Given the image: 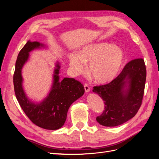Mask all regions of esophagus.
Segmentation results:
<instances>
[{"mask_svg":"<svg viewBox=\"0 0 159 159\" xmlns=\"http://www.w3.org/2000/svg\"><path fill=\"white\" fill-rule=\"evenodd\" d=\"M84 89H85V92H89V91H90L89 86L88 84H84Z\"/></svg>","mask_w":159,"mask_h":159,"instance_id":"34e87169","label":"esophagus"}]
</instances>
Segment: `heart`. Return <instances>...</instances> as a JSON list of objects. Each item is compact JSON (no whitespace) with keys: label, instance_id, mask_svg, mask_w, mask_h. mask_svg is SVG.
I'll list each match as a JSON object with an SVG mask.
<instances>
[{"label":"heart","instance_id":"heart-1","mask_svg":"<svg viewBox=\"0 0 159 159\" xmlns=\"http://www.w3.org/2000/svg\"><path fill=\"white\" fill-rule=\"evenodd\" d=\"M125 61L122 48L107 42L92 43L85 45L78 53L69 55L70 70L74 75L82 74L85 63L89 62L88 74L99 84L113 80L121 70Z\"/></svg>","mask_w":159,"mask_h":159}]
</instances>
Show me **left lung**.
I'll list each match as a JSON object with an SVG mask.
<instances>
[{"label":"left lung","instance_id":"obj_1","mask_svg":"<svg viewBox=\"0 0 159 159\" xmlns=\"http://www.w3.org/2000/svg\"><path fill=\"white\" fill-rule=\"evenodd\" d=\"M147 70L142 58L127 63L110 83L93 87L103 100L105 109L97 121L103 126L115 127L133 118L140 108L145 90Z\"/></svg>","mask_w":159,"mask_h":159}]
</instances>
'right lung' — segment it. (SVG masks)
Segmentation results:
<instances>
[{"label":"right lung","instance_id":"right-lung-1","mask_svg":"<svg viewBox=\"0 0 159 159\" xmlns=\"http://www.w3.org/2000/svg\"><path fill=\"white\" fill-rule=\"evenodd\" d=\"M42 48L46 46L29 40L19 52L13 77L14 92L21 108L34 124L45 129L57 130L64 125L70 105L84 95L85 89L83 84L74 78L60 80V65L57 61L49 93L39 103L28 98L22 86V70L29 58V53Z\"/></svg>","mask_w":159,"mask_h":159}]
</instances>
